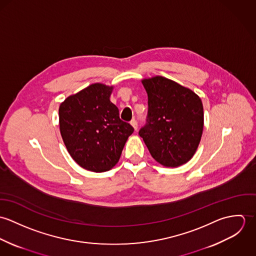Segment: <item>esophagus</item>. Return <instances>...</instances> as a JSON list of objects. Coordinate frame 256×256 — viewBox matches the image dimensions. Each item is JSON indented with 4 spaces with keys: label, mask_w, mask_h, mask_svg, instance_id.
<instances>
[{
    "label": "esophagus",
    "mask_w": 256,
    "mask_h": 256,
    "mask_svg": "<svg viewBox=\"0 0 256 256\" xmlns=\"http://www.w3.org/2000/svg\"><path fill=\"white\" fill-rule=\"evenodd\" d=\"M130 123H131V125L134 127V129L137 131V129H138V122H137V120L134 118V119L131 120Z\"/></svg>",
    "instance_id": "1"
}]
</instances>
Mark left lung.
Returning a JSON list of instances; mask_svg holds the SVG:
<instances>
[{
  "mask_svg": "<svg viewBox=\"0 0 256 256\" xmlns=\"http://www.w3.org/2000/svg\"><path fill=\"white\" fill-rule=\"evenodd\" d=\"M142 82L148 94V114L139 135L160 164L178 168L186 164L195 154L203 132L200 98L164 76Z\"/></svg>",
  "mask_w": 256,
  "mask_h": 256,
  "instance_id": "1",
  "label": "left lung"
}]
</instances>
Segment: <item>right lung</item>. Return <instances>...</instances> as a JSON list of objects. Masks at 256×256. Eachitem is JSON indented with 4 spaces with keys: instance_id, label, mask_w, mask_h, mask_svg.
Instances as JSON below:
<instances>
[{
    "instance_id": "right-lung-1",
    "label": "right lung",
    "mask_w": 256,
    "mask_h": 256,
    "mask_svg": "<svg viewBox=\"0 0 256 256\" xmlns=\"http://www.w3.org/2000/svg\"><path fill=\"white\" fill-rule=\"evenodd\" d=\"M111 92L112 86L94 84L59 108L60 132L69 154L78 166L94 172H108L118 162L134 132L110 102Z\"/></svg>"
}]
</instances>
